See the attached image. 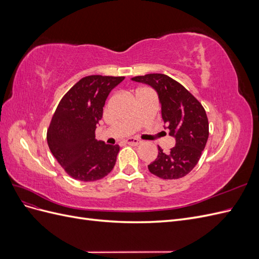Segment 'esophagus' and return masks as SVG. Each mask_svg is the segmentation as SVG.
Here are the masks:
<instances>
[{"instance_id":"esophagus-1","label":"esophagus","mask_w":259,"mask_h":259,"mask_svg":"<svg viewBox=\"0 0 259 259\" xmlns=\"http://www.w3.org/2000/svg\"><path fill=\"white\" fill-rule=\"evenodd\" d=\"M126 143L132 146H137L142 143V140H139L137 138H128V139H126Z\"/></svg>"}]
</instances>
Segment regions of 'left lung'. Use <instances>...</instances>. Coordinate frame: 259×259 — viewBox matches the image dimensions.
<instances>
[{
    "label": "left lung",
    "instance_id": "1",
    "mask_svg": "<svg viewBox=\"0 0 259 259\" xmlns=\"http://www.w3.org/2000/svg\"><path fill=\"white\" fill-rule=\"evenodd\" d=\"M158 92L164 124L176 145L165 153L158 146L159 154L148 168L162 179H178L189 174L197 165L208 138V120L200 101L179 82L162 73L133 77Z\"/></svg>",
    "mask_w": 259,
    "mask_h": 259
}]
</instances>
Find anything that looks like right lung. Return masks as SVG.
<instances>
[{"instance_id": "right-lung-1", "label": "right lung", "mask_w": 259, "mask_h": 259, "mask_svg": "<svg viewBox=\"0 0 259 259\" xmlns=\"http://www.w3.org/2000/svg\"><path fill=\"white\" fill-rule=\"evenodd\" d=\"M125 76L88 75L61 98L48 128V144L66 173L81 182H94L113 169L119 145L95 138L109 93Z\"/></svg>"}]
</instances>
